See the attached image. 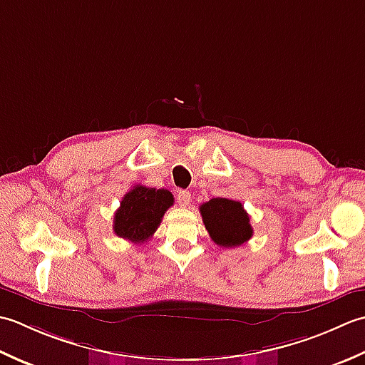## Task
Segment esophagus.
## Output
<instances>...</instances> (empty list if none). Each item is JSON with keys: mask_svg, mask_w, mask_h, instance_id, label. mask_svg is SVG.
I'll return each mask as SVG.
<instances>
[{"mask_svg": "<svg viewBox=\"0 0 365 365\" xmlns=\"http://www.w3.org/2000/svg\"><path fill=\"white\" fill-rule=\"evenodd\" d=\"M178 203L181 206H187L190 203V192L187 190H178V195H176Z\"/></svg>", "mask_w": 365, "mask_h": 365, "instance_id": "1", "label": "esophagus"}]
</instances>
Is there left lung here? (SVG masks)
Wrapping results in <instances>:
<instances>
[{
    "instance_id": "1",
    "label": "left lung",
    "mask_w": 365,
    "mask_h": 365,
    "mask_svg": "<svg viewBox=\"0 0 365 365\" xmlns=\"http://www.w3.org/2000/svg\"><path fill=\"white\" fill-rule=\"evenodd\" d=\"M200 214L211 240L220 247H237L254 233L249 214L235 200L211 198L200 206Z\"/></svg>"
}]
</instances>
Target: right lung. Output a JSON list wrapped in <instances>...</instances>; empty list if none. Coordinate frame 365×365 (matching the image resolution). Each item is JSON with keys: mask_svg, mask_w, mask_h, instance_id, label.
Here are the masks:
<instances>
[{"mask_svg": "<svg viewBox=\"0 0 365 365\" xmlns=\"http://www.w3.org/2000/svg\"><path fill=\"white\" fill-rule=\"evenodd\" d=\"M173 200L168 190L135 185L123 197L121 206L115 212V235L135 244L148 241L160 225Z\"/></svg>", "mask_w": 365, "mask_h": 365, "instance_id": "right-lung-1", "label": "right lung"}]
</instances>
